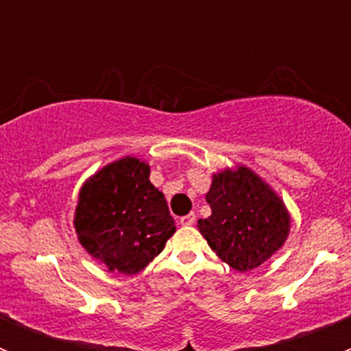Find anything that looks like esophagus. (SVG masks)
Wrapping results in <instances>:
<instances>
[{
    "label": "esophagus",
    "mask_w": 351,
    "mask_h": 351,
    "mask_svg": "<svg viewBox=\"0 0 351 351\" xmlns=\"http://www.w3.org/2000/svg\"><path fill=\"white\" fill-rule=\"evenodd\" d=\"M179 223H181L182 226H191V225H195V214H193V213L186 214V216H182V218L179 219Z\"/></svg>",
    "instance_id": "34e87169"
}]
</instances>
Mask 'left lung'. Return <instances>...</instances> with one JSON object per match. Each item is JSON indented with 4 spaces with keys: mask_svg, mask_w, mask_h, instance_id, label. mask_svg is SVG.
I'll return each instance as SVG.
<instances>
[{
    "mask_svg": "<svg viewBox=\"0 0 351 351\" xmlns=\"http://www.w3.org/2000/svg\"><path fill=\"white\" fill-rule=\"evenodd\" d=\"M210 216L198 232L210 250L239 272L267 262L290 234V213L281 197L251 169L235 165L213 173L206 195Z\"/></svg>",
    "mask_w": 351,
    "mask_h": 351,
    "instance_id": "1",
    "label": "left lung"
}]
</instances>
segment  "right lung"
<instances>
[{"instance_id":"obj_1","label":"right lung","mask_w":351,"mask_h":351,"mask_svg":"<svg viewBox=\"0 0 351 351\" xmlns=\"http://www.w3.org/2000/svg\"><path fill=\"white\" fill-rule=\"evenodd\" d=\"M149 173V163L125 156L93 173L79 191L77 239L110 272H141L176 232L165 195L151 184Z\"/></svg>"}]
</instances>
